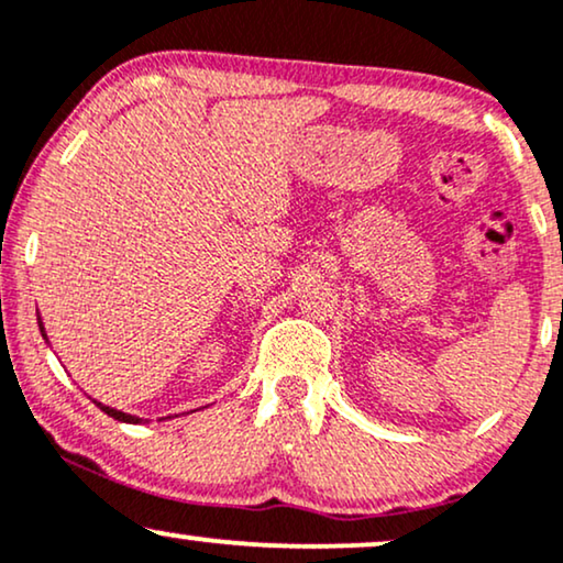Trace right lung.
<instances>
[{"label":"right lung","mask_w":563,"mask_h":563,"mask_svg":"<svg viewBox=\"0 0 563 563\" xmlns=\"http://www.w3.org/2000/svg\"><path fill=\"white\" fill-rule=\"evenodd\" d=\"M37 327H41V334L46 336V332H43V321H37ZM97 407H100L104 415L108 417H112V419H118V422H131V424H139L141 419L139 417H131V415H125V411H118V409H110V407H102V404H97Z\"/></svg>","instance_id":"obj_1"}]
</instances>
